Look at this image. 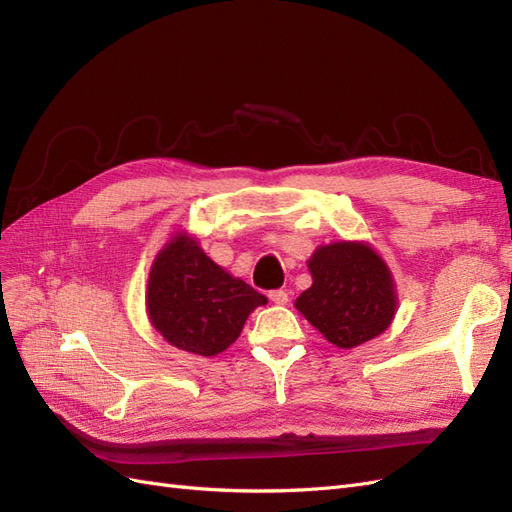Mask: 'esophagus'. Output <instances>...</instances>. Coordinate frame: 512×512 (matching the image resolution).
<instances>
[{"label": "esophagus", "instance_id": "obj_1", "mask_svg": "<svg viewBox=\"0 0 512 512\" xmlns=\"http://www.w3.org/2000/svg\"><path fill=\"white\" fill-rule=\"evenodd\" d=\"M269 299L275 305H286L288 303V292L286 290H273V292H269Z\"/></svg>", "mask_w": 512, "mask_h": 512}]
</instances>
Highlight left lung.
<instances>
[{
	"label": "left lung",
	"instance_id": "1",
	"mask_svg": "<svg viewBox=\"0 0 512 512\" xmlns=\"http://www.w3.org/2000/svg\"><path fill=\"white\" fill-rule=\"evenodd\" d=\"M312 286L294 301L299 314L337 348H356L391 327L397 288L389 265L365 241L320 245L309 256Z\"/></svg>",
	"mask_w": 512,
	"mask_h": 512
}]
</instances>
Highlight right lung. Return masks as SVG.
<instances>
[{
	"label": "right lung",
	"instance_id": "add662e5",
	"mask_svg": "<svg viewBox=\"0 0 512 512\" xmlns=\"http://www.w3.org/2000/svg\"><path fill=\"white\" fill-rule=\"evenodd\" d=\"M145 305L151 327L170 346L215 356L237 342L247 316L267 297L215 265L196 237L181 230L153 260Z\"/></svg>",
	"mask_w": 512,
	"mask_h": 512
}]
</instances>
